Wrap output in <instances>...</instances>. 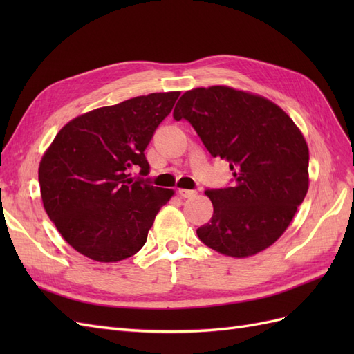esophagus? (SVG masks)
I'll return each instance as SVG.
<instances>
[{"instance_id": "obj_1", "label": "esophagus", "mask_w": 354, "mask_h": 354, "mask_svg": "<svg viewBox=\"0 0 354 354\" xmlns=\"http://www.w3.org/2000/svg\"><path fill=\"white\" fill-rule=\"evenodd\" d=\"M178 195L181 198H194L196 195V190H189V189H178Z\"/></svg>"}]
</instances>
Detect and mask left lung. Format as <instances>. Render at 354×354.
<instances>
[{"instance_id": "left-lung-1", "label": "left lung", "mask_w": 354, "mask_h": 354, "mask_svg": "<svg viewBox=\"0 0 354 354\" xmlns=\"http://www.w3.org/2000/svg\"><path fill=\"white\" fill-rule=\"evenodd\" d=\"M173 116L194 127L233 174L232 185L205 190L214 212L198 238L236 259L274 243L308 189V147L291 118L260 95L221 85L186 91Z\"/></svg>"}]
</instances>
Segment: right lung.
Masks as SVG:
<instances>
[{
    "mask_svg": "<svg viewBox=\"0 0 354 354\" xmlns=\"http://www.w3.org/2000/svg\"><path fill=\"white\" fill-rule=\"evenodd\" d=\"M178 95L153 93L84 113L62 128L42 156V203L80 254L115 263L146 243L173 190L146 177L151 167L145 151ZM133 169L138 178L132 177Z\"/></svg>",
    "mask_w": 354,
    "mask_h": 354,
    "instance_id": "1",
    "label": "right lung"
}]
</instances>
